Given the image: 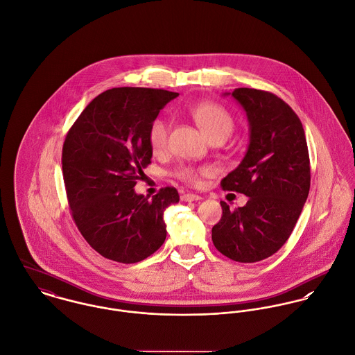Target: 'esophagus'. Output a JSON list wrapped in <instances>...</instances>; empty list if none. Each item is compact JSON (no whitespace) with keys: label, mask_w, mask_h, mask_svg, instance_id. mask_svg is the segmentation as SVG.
Wrapping results in <instances>:
<instances>
[{"label":"esophagus","mask_w":355,"mask_h":355,"mask_svg":"<svg viewBox=\"0 0 355 355\" xmlns=\"http://www.w3.org/2000/svg\"><path fill=\"white\" fill-rule=\"evenodd\" d=\"M181 200H182V201H185V202H192V201H198V200H201V197L197 196V195H193V193H187V195L181 196Z\"/></svg>","instance_id":"1"}]
</instances>
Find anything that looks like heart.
<instances>
[{"instance_id": "1", "label": "heart", "mask_w": 355, "mask_h": 355, "mask_svg": "<svg viewBox=\"0 0 355 355\" xmlns=\"http://www.w3.org/2000/svg\"><path fill=\"white\" fill-rule=\"evenodd\" d=\"M192 117L209 140L215 137L227 139L234 128V121L230 113L222 106L212 102H204L197 105L192 110ZM168 132L170 122L167 119H157L151 122L148 129V144L154 154H162L166 151L168 143ZM212 171L214 170L209 166H202L197 168L192 166H181L175 170V177L187 184L197 185L201 177L209 175L212 174Z\"/></svg>"}]
</instances>
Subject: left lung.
Masks as SVG:
<instances>
[{"label":"left lung","mask_w":355,"mask_h":355,"mask_svg":"<svg viewBox=\"0 0 355 355\" xmlns=\"http://www.w3.org/2000/svg\"><path fill=\"white\" fill-rule=\"evenodd\" d=\"M232 96L246 113L249 146L220 185L249 200L234 211L220 201L212 242L234 261L256 263L284 245L301 215L311 188L309 153L301 121L280 98L254 88H236Z\"/></svg>","instance_id":"left-lung-1"}]
</instances>
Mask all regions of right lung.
I'll use <instances>...</instances> for the list:
<instances>
[{
	"mask_svg": "<svg viewBox=\"0 0 355 355\" xmlns=\"http://www.w3.org/2000/svg\"><path fill=\"white\" fill-rule=\"evenodd\" d=\"M177 92L119 87L92 99L62 147L68 202L81 236L103 257L132 264L166 239L164 209L180 201L175 188L153 200L135 192L153 158L148 129Z\"/></svg>",
	"mask_w": 355,
	"mask_h": 355,
	"instance_id": "right-lung-1",
	"label": "right lung"
}]
</instances>
